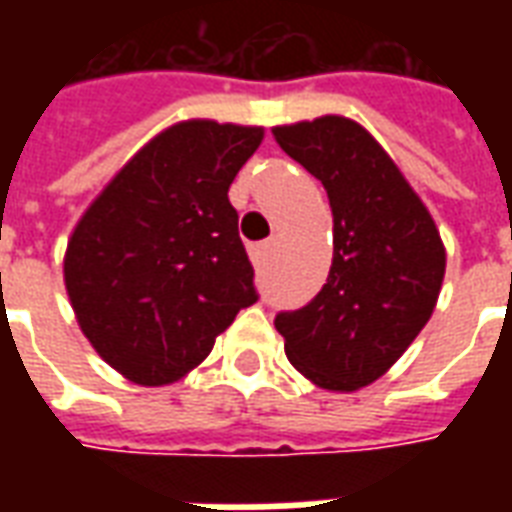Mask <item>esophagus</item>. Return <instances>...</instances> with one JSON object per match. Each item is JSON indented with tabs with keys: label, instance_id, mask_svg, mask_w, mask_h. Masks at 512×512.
I'll return each instance as SVG.
<instances>
[{
	"label": "esophagus",
	"instance_id": "obj_1",
	"mask_svg": "<svg viewBox=\"0 0 512 512\" xmlns=\"http://www.w3.org/2000/svg\"><path fill=\"white\" fill-rule=\"evenodd\" d=\"M268 249H271V241L249 244V257H252V263H260V260H263V257L268 255Z\"/></svg>",
	"mask_w": 512,
	"mask_h": 512
}]
</instances>
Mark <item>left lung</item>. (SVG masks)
Returning a JSON list of instances; mask_svg holds the SVG:
<instances>
[{
  "instance_id": "8db88e82",
  "label": "left lung",
  "mask_w": 512,
  "mask_h": 512,
  "mask_svg": "<svg viewBox=\"0 0 512 512\" xmlns=\"http://www.w3.org/2000/svg\"><path fill=\"white\" fill-rule=\"evenodd\" d=\"M274 139L321 180L334 216V257L321 293L279 312L290 365L312 384L354 392L403 356L430 321L444 244L395 161L348 117L277 126Z\"/></svg>"
}]
</instances>
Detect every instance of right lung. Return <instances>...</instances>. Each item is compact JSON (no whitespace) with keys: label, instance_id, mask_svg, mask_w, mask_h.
<instances>
[{"label":"right lung","instance_id":"obj_1","mask_svg":"<svg viewBox=\"0 0 512 512\" xmlns=\"http://www.w3.org/2000/svg\"><path fill=\"white\" fill-rule=\"evenodd\" d=\"M263 128L186 120L153 136L76 224L65 288L98 356L142 386L183 378L255 304L230 183Z\"/></svg>","mask_w":512,"mask_h":512}]
</instances>
